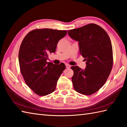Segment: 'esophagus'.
<instances>
[{
    "mask_svg": "<svg viewBox=\"0 0 127 127\" xmlns=\"http://www.w3.org/2000/svg\"><path fill=\"white\" fill-rule=\"evenodd\" d=\"M65 66H66V68H70V65H69V64H65Z\"/></svg>",
    "mask_w": 127,
    "mask_h": 127,
    "instance_id": "esophagus-1",
    "label": "esophagus"
}]
</instances>
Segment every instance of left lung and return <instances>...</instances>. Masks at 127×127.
I'll list each match as a JSON object with an SVG mask.
<instances>
[{"instance_id":"obj_1","label":"left lung","mask_w":127,"mask_h":127,"mask_svg":"<svg viewBox=\"0 0 127 127\" xmlns=\"http://www.w3.org/2000/svg\"><path fill=\"white\" fill-rule=\"evenodd\" d=\"M72 39L79 42L80 53L86 61L82 69L72 66L71 80L75 90L90 95L100 89L108 78L113 66V52L108 34L101 27L90 23L68 31Z\"/></svg>"}]
</instances>
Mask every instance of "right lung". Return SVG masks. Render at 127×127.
Listing matches in <instances>:
<instances>
[{
	"mask_svg": "<svg viewBox=\"0 0 127 127\" xmlns=\"http://www.w3.org/2000/svg\"><path fill=\"white\" fill-rule=\"evenodd\" d=\"M66 31L36 29L26 35L19 50L18 61L24 80L34 92L40 96L55 91L65 65L47 62L48 54L55 53L59 40Z\"/></svg>",
	"mask_w": 127,
	"mask_h": 127,
	"instance_id": "1",
	"label": "right lung"
}]
</instances>
